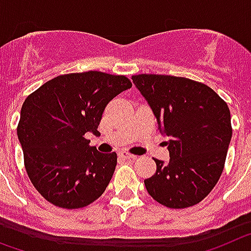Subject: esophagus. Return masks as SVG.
I'll use <instances>...</instances> for the list:
<instances>
[{"label":"esophagus","mask_w":251,"mask_h":251,"mask_svg":"<svg viewBox=\"0 0 251 251\" xmlns=\"http://www.w3.org/2000/svg\"><path fill=\"white\" fill-rule=\"evenodd\" d=\"M120 156L124 159H126V160H134V159H136V156L132 155V154H128V152H121V154H120Z\"/></svg>","instance_id":"34e87169"}]
</instances>
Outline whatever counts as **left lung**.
<instances>
[{"instance_id": "obj_1", "label": "left lung", "mask_w": 251, "mask_h": 251, "mask_svg": "<svg viewBox=\"0 0 251 251\" xmlns=\"http://www.w3.org/2000/svg\"><path fill=\"white\" fill-rule=\"evenodd\" d=\"M151 108L169 160L154 159L156 172L144 180L155 201L169 208L201 202L220 179L230 145V110L206 84L188 78L139 74L131 78Z\"/></svg>"}]
</instances>
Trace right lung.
<instances>
[{"label": "right lung", "mask_w": 251, "mask_h": 251, "mask_svg": "<svg viewBox=\"0 0 251 251\" xmlns=\"http://www.w3.org/2000/svg\"><path fill=\"white\" fill-rule=\"evenodd\" d=\"M128 88L124 75L91 71L53 78L25 100L17 136L27 176L50 203L80 208L103 193L117 155L89 147L84 135L99 134L104 107Z\"/></svg>", "instance_id": "obj_1"}]
</instances>
